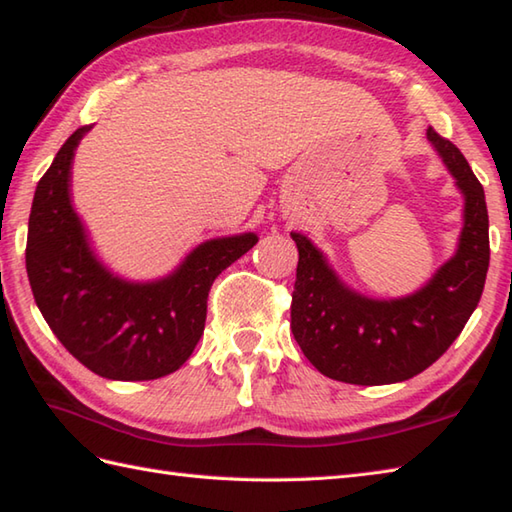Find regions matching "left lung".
<instances>
[{"label": "left lung", "instance_id": "left-lung-1", "mask_svg": "<svg viewBox=\"0 0 512 512\" xmlns=\"http://www.w3.org/2000/svg\"><path fill=\"white\" fill-rule=\"evenodd\" d=\"M464 195L460 244L427 286L402 299H369L347 288L306 235L299 250L290 325L323 376L350 385H389L424 372L449 350L480 303L491 246L480 180L451 140L427 129Z\"/></svg>", "mask_w": 512, "mask_h": 512}]
</instances>
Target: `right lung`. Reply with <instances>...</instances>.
<instances>
[{
  "instance_id": "add662e5",
  "label": "right lung",
  "mask_w": 512,
  "mask_h": 512,
  "mask_svg": "<svg viewBox=\"0 0 512 512\" xmlns=\"http://www.w3.org/2000/svg\"><path fill=\"white\" fill-rule=\"evenodd\" d=\"M65 140L37 184L28 220L26 270L54 336L76 361L112 380H154L182 367L198 345L215 277L257 244L255 233L217 237L193 248L171 275L147 284L112 275L90 248L72 209L74 149Z\"/></svg>"
}]
</instances>
